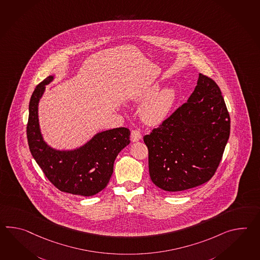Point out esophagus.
Wrapping results in <instances>:
<instances>
[{
	"mask_svg": "<svg viewBox=\"0 0 260 260\" xmlns=\"http://www.w3.org/2000/svg\"><path fill=\"white\" fill-rule=\"evenodd\" d=\"M131 138H132L133 142H138V141H140L142 139V134L140 133V131L139 129H133V132H132Z\"/></svg>",
	"mask_w": 260,
	"mask_h": 260,
	"instance_id": "34e87169",
	"label": "esophagus"
}]
</instances>
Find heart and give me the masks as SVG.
I'll return each mask as SVG.
<instances>
[{"instance_id": "obj_1", "label": "heart", "mask_w": 260, "mask_h": 260, "mask_svg": "<svg viewBox=\"0 0 260 260\" xmlns=\"http://www.w3.org/2000/svg\"><path fill=\"white\" fill-rule=\"evenodd\" d=\"M158 88V84H156L140 97V100L149 99L141 109V116L144 122L150 125L164 121L171 114L177 99V92L173 87H164L156 94Z\"/></svg>"}]
</instances>
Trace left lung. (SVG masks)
<instances>
[{
    "label": "left lung",
    "mask_w": 260,
    "mask_h": 260,
    "mask_svg": "<svg viewBox=\"0 0 260 260\" xmlns=\"http://www.w3.org/2000/svg\"><path fill=\"white\" fill-rule=\"evenodd\" d=\"M231 117L219 87L200 74L187 102L144 136L152 182L169 192L208 182L222 159Z\"/></svg>",
    "instance_id": "left-lung-1"
}]
</instances>
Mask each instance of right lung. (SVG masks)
<instances>
[{
	"label": "right lung",
	"instance_id": "right-lung-1",
	"mask_svg": "<svg viewBox=\"0 0 260 260\" xmlns=\"http://www.w3.org/2000/svg\"><path fill=\"white\" fill-rule=\"evenodd\" d=\"M53 78L50 75L41 82L30 97L27 124L29 151L58 190L80 196L96 195L109 183L116 156L131 143V132L127 127H116L97 133L75 150L53 149L44 141L38 120L39 100Z\"/></svg>",
	"mask_w": 260,
	"mask_h": 260
}]
</instances>
